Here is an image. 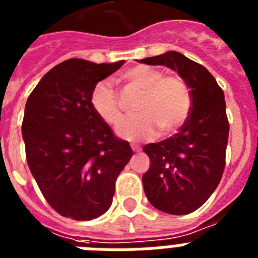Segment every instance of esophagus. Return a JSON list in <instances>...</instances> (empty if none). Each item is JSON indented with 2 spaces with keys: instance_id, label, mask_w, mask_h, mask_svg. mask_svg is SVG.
I'll return each mask as SVG.
<instances>
[{
  "instance_id": "esophagus-1",
  "label": "esophagus",
  "mask_w": 258,
  "mask_h": 258,
  "mask_svg": "<svg viewBox=\"0 0 258 258\" xmlns=\"http://www.w3.org/2000/svg\"><path fill=\"white\" fill-rule=\"evenodd\" d=\"M131 148H133V151L134 152H139L140 151V148L138 146H135V144H131Z\"/></svg>"
}]
</instances>
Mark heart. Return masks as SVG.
Returning a JSON list of instances; mask_svg holds the SVG:
<instances>
[{"label":"heart","mask_w":258,"mask_h":258,"mask_svg":"<svg viewBox=\"0 0 258 258\" xmlns=\"http://www.w3.org/2000/svg\"><path fill=\"white\" fill-rule=\"evenodd\" d=\"M130 88L143 92L136 118L127 119L118 128L119 136L127 140L153 139L159 131L172 135L182 127L191 109V94L179 76H164L162 71L148 66H136L123 73ZM90 103L97 115L110 125H118L123 109L115 89L109 81H99L90 94Z\"/></svg>","instance_id":"1"}]
</instances>
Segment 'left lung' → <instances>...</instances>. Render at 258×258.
<instances>
[{"instance_id": "8db88e82", "label": "left lung", "mask_w": 258, "mask_h": 258, "mask_svg": "<svg viewBox=\"0 0 258 258\" xmlns=\"http://www.w3.org/2000/svg\"><path fill=\"white\" fill-rule=\"evenodd\" d=\"M140 62L177 71L190 89L191 109L178 133L143 147L151 160L143 174L148 201L160 211L186 215L206 202L224 172L229 133L224 93L205 67L179 52Z\"/></svg>"}]
</instances>
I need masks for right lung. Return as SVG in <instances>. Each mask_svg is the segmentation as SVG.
<instances>
[{"label":"right lung","mask_w":258,"mask_h":258,"mask_svg":"<svg viewBox=\"0 0 258 258\" xmlns=\"http://www.w3.org/2000/svg\"><path fill=\"white\" fill-rule=\"evenodd\" d=\"M123 60L69 59L45 73L26 102V159L49 206L61 216L92 220L112 203L115 181L134 152L90 103L94 86Z\"/></svg>","instance_id":"1"}]
</instances>
